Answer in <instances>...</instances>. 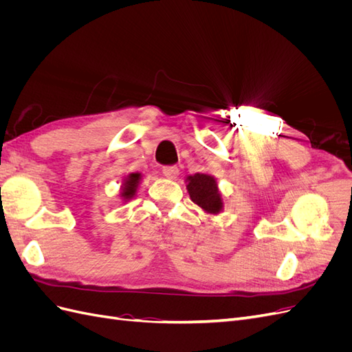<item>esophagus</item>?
<instances>
[{"instance_id":"34e87169","label":"esophagus","mask_w":352,"mask_h":352,"mask_svg":"<svg viewBox=\"0 0 352 352\" xmlns=\"http://www.w3.org/2000/svg\"><path fill=\"white\" fill-rule=\"evenodd\" d=\"M163 175L168 179H176L179 175V168L176 166H164L163 167Z\"/></svg>"}]
</instances>
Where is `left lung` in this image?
<instances>
[{
    "label": "left lung",
    "mask_w": 352,
    "mask_h": 352,
    "mask_svg": "<svg viewBox=\"0 0 352 352\" xmlns=\"http://www.w3.org/2000/svg\"><path fill=\"white\" fill-rule=\"evenodd\" d=\"M186 189L190 199L210 214H219L223 210V199L214 176L195 173L186 177Z\"/></svg>",
    "instance_id": "1"
}]
</instances>
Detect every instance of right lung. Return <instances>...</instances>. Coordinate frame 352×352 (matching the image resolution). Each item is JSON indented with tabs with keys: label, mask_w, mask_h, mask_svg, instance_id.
<instances>
[{
	"label": "right lung",
	"mask_w": 352,
	"mask_h": 352,
	"mask_svg": "<svg viewBox=\"0 0 352 352\" xmlns=\"http://www.w3.org/2000/svg\"><path fill=\"white\" fill-rule=\"evenodd\" d=\"M140 180H141V173H131L126 176V179L123 180V186L120 192L124 201H129L135 197L138 185H140Z\"/></svg>",
	"instance_id": "add662e5"
}]
</instances>
